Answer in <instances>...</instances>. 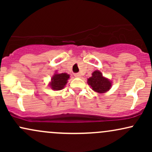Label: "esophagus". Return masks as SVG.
<instances>
[{
  "mask_svg": "<svg viewBox=\"0 0 152 152\" xmlns=\"http://www.w3.org/2000/svg\"><path fill=\"white\" fill-rule=\"evenodd\" d=\"M74 76L76 78H80L81 76V74H79V73H76V74H74Z\"/></svg>",
  "mask_w": 152,
  "mask_h": 152,
  "instance_id": "1",
  "label": "esophagus"
}]
</instances>
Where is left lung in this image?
Listing matches in <instances>:
<instances>
[{"mask_svg":"<svg viewBox=\"0 0 152 152\" xmlns=\"http://www.w3.org/2000/svg\"><path fill=\"white\" fill-rule=\"evenodd\" d=\"M88 84L91 87L92 90L97 93H106L111 87L110 80L103 76L100 71L96 70L92 73V76L88 78Z\"/></svg>","mask_w":152,"mask_h":152,"instance_id":"obj_1","label":"left lung"}]
</instances>
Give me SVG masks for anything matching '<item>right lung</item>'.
<instances>
[{
	"label": "right lung",
	"instance_id": "1",
	"mask_svg": "<svg viewBox=\"0 0 152 152\" xmlns=\"http://www.w3.org/2000/svg\"><path fill=\"white\" fill-rule=\"evenodd\" d=\"M69 77H70V76L66 74V73H62V74H57V73H56L52 76L49 86L53 90H61L64 88L66 83H67V81Z\"/></svg>",
	"mask_w": 152,
	"mask_h": 152
}]
</instances>
